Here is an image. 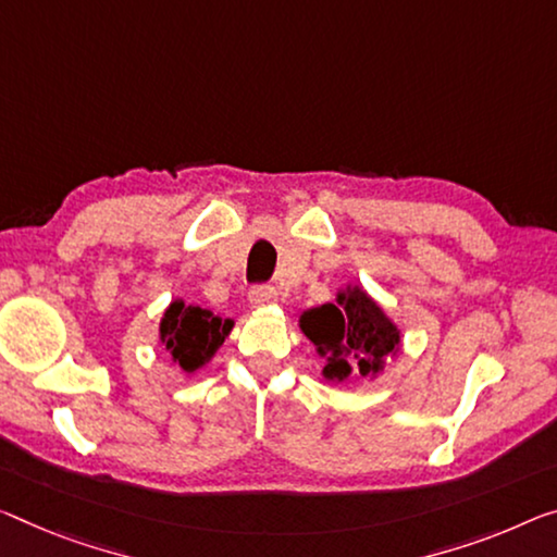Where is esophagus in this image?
<instances>
[{"instance_id": "34e87169", "label": "esophagus", "mask_w": 557, "mask_h": 557, "mask_svg": "<svg viewBox=\"0 0 557 557\" xmlns=\"http://www.w3.org/2000/svg\"><path fill=\"white\" fill-rule=\"evenodd\" d=\"M278 301V290L273 286H253L249 290V304L253 308H267Z\"/></svg>"}]
</instances>
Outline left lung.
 Wrapping results in <instances>:
<instances>
[{"label":"left lung","mask_w":557,"mask_h":557,"mask_svg":"<svg viewBox=\"0 0 557 557\" xmlns=\"http://www.w3.org/2000/svg\"><path fill=\"white\" fill-rule=\"evenodd\" d=\"M298 329L326 361L321 375L333 383L375 381L400 350V329L358 284L338 288L333 304L308 308Z\"/></svg>","instance_id":"obj_1"}]
</instances>
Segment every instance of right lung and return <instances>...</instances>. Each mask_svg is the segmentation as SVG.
<instances>
[{
    "mask_svg": "<svg viewBox=\"0 0 557 557\" xmlns=\"http://www.w3.org/2000/svg\"><path fill=\"white\" fill-rule=\"evenodd\" d=\"M234 321L221 319L209 308L174 298L159 321V346L166 350L171 363L184 373H194L207 366L221 344L228 338Z\"/></svg>",
    "mask_w": 557,
    "mask_h": 557,
    "instance_id": "right-lung-1",
    "label": "right lung"
}]
</instances>
